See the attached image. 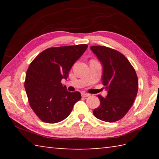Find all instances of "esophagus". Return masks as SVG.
Here are the masks:
<instances>
[{"instance_id":"obj_1","label":"esophagus","mask_w":159,"mask_h":159,"mask_svg":"<svg viewBox=\"0 0 159 159\" xmlns=\"http://www.w3.org/2000/svg\"><path fill=\"white\" fill-rule=\"evenodd\" d=\"M90 94H88V93H81V96L83 97V98H85V97H88V96H90Z\"/></svg>"}]
</instances>
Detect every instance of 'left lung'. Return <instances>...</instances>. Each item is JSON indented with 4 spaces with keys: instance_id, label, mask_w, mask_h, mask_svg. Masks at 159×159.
Wrapping results in <instances>:
<instances>
[{
    "instance_id": "8db88e82",
    "label": "left lung",
    "mask_w": 159,
    "mask_h": 159,
    "mask_svg": "<svg viewBox=\"0 0 159 159\" xmlns=\"http://www.w3.org/2000/svg\"><path fill=\"white\" fill-rule=\"evenodd\" d=\"M91 50L103 65L102 83L108 90L106 98L99 95L100 105L93 114L105 122H116L131 108L138 90L135 70L122 53L106 46L93 45Z\"/></svg>"
}]
</instances>
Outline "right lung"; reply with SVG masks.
<instances>
[{
  "label": "right lung",
  "mask_w": 159,
  "mask_h": 159,
  "mask_svg": "<svg viewBox=\"0 0 159 159\" xmlns=\"http://www.w3.org/2000/svg\"><path fill=\"white\" fill-rule=\"evenodd\" d=\"M88 48L80 44L50 48L31 61L26 74L25 88L31 108L42 121L60 122L80 100L79 92L71 93L62 86L71 66Z\"/></svg>",
  "instance_id": "obj_1"
}]
</instances>
